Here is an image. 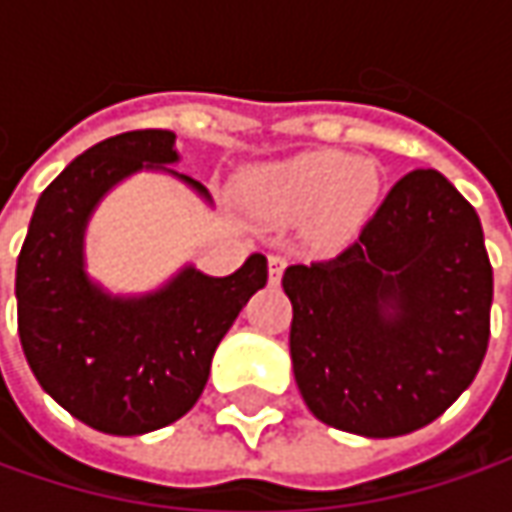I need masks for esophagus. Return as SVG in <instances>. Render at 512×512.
I'll return each instance as SVG.
<instances>
[{"instance_id":"34e87169","label":"esophagus","mask_w":512,"mask_h":512,"mask_svg":"<svg viewBox=\"0 0 512 512\" xmlns=\"http://www.w3.org/2000/svg\"><path fill=\"white\" fill-rule=\"evenodd\" d=\"M287 259L285 256H279V253H273L270 259H267V270H270V282L276 285L279 279H282V273H285Z\"/></svg>"}]
</instances>
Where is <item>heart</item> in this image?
Masks as SVG:
<instances>
[{"instance_id": "b5f03b06", "label": "heart", "mask_w": 512, "mask_h": 512, "mask_svg": "<svg viewBox=\"0 0 512 512\" xmlns=\"http://www.w3.org/2000/svg\"><path fill=\"white\" fill-rule=\"evenodd\" d=\"M247 205L270 222H302L322 242H342L367 222L382 193L370 162L342 150H305L242 176Z\"/></svg>"}]
</instances>
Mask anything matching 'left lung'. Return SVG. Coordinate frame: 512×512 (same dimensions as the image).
Instances as JSON below:
<instances>
[{
	"mask_svg": "<svg viewBox=\"0 0 512 512\" xmlns=\"http://www.w3.org/2000/svg\"><path fill=\"white\" fill-rule=\"evenodd\" d=\"M282 287L299 393L336 430L413 433L482 367L493 267L476 210L439 170L402 176L353 245L290 265Z\"/></svg>",
	"mask_w": 512,
	"mask_h": 512,
	"instance_id": "obj_1",
	"label": "left lung"
}]
</instances>
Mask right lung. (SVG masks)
<instances>
[{
  "label": "right lung",
  "instance_id": "add662e5",
  "mask_svg": "<svg viewBox=\"0 0 512 512\" xmlns=\"http://www.w3.org/2000/svg\"><path fill=\"white\" fill-rule=\"evenodd\" d=\"M176 133L130 130L76 156L39 196L16 262L19 339L42 390L70 416L110 436H142L199 402L219 342L267 285L253 253L230 276L182 267L142 296H113L85 270V230L102 196L139 170L179 176Z\"/></svg>",
  "mask_w": 512,
  "mask_h": 512
}]
</instances>
